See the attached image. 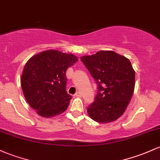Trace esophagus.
Instances as JSON below:
<instances>
[{"mask_svg": "<svg viewBox=\"0 0 160 160\" xmlns=\"http://www.w3.org/2000/svg\"><path fill=\"white\" fill-rule=\"evenodd\" d=\"M81 96H82L81 93H80V92H79V91H77V92L74 95V96H76V97H81Z\"/></svg>", "mask_w": 160, "mask_h": 160, "instance_id": "34e87169", "label": "esophagus"}]
</instances>
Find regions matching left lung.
<instances>
[{
	"mask_svg": "<svg viewBox=\"0 0 160 160\" xmlns=\"http://www.w3.org/2000/svg\"><path fill=\"white\" fill-rule=\"evenodd\" d=\"M80 59L98 86L94 102L87 108L89 116L99 123L117 120L134 93L135 71L131 61L113 51H100Z\"/></svg>",
	"mask_w": 160,
	"mask_h": 160,
	"instance_id": "8db88e82",
	"label": "left lung"
}]
</instances>
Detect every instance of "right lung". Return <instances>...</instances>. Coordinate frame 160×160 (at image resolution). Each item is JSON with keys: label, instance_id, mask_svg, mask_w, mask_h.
I'll use <instances>...</instances> for the list:
<instances>
[{"label": "right lung", "instance_id": "right-lung-1", "mask_svg": "<svg viewBox=\"0 0 160 160\" xmlns=\"http://www.w3.org/2000/svg\"><path fill=\"white\" fill-rule=\"evenodd\" d=\"M72 54L47 50L26 62L21 76V87L26 101L38 115L51 118L68 108L71 96L66 91V71L77 62Z\"/></svg>", "mask_w": 160, "mask_h": 160}]
</instances>
